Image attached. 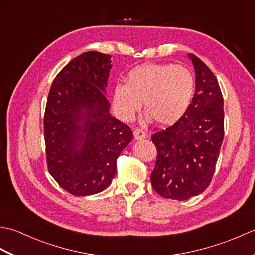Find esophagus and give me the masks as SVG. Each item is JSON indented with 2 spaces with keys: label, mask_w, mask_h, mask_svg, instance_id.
I'll list each match as a JSON object with an SVG mask.
<instances>
[{
  "label": "esophagus",
  "mask_w": 255,
  "mask_h": 255,
  "mask_svg": "<svg viewBox=\"0 0 255 255\" xmlns=\"http://www.w3.org/2000/svg\"><path fill=\"white\" fill-rule=\"evenodd\" d=\"M133 137L136 140H142L144 139L145 137H147V132H145L144 130H142V129H139L137 128L136 130L133 131Z\"/></svg>",
  "instance_id": "esophagus-1"
}]
</instances>
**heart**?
<instances>
[{
	"label": "heart",
	"instance_id": "heart-1",
	"mask_svg": "<svg viewBox=\"0 0 255 255\" xmlns=\"http://www.w3.org/2000/svg\"><path fill=\"white\" fill-rule=\"evenodd\" d=\"M195 78L189 69L172 63H144L126 75V84L113 89V105L123 121H131L143 101L148 118L162 126L181 121L191 106Z\"/></svg>",
	"mask_w": 255,
	"mask_h": 255
}]
</instances>
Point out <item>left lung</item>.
<instances>
[{"label":"left lung","instance_id":"1","mask_svg":"<svg viewBox=\"0 0 255 255\" xmlns=\"http://www.w3.org/2000/svg\"><path fill=\"white\" fill-rule=\"evenodd\" d=\"M195 93L181 121L152 134L155 166L151 184L162 197L185 200L211 182L224 140V97L215 74L195 55Z\"/></svg>","mask_w":255,"mask_h":255}]
</instances>
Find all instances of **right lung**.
Instances as JSON below:
<instances>
[{"instance_id":"1","label":"right lung","mask_w":255,"mask_h":255,"mask_svg":"<svg viewBox=\"0 0 255 255\" xmlns=\"http://www.w3.org/2000/svg\"><path fill=\"white\" fill-rule=\"evenodd\" d=\"M110 55L84 52L58 73L48 94L44 133L48 171L74 196L100 193L132 140L128 125L110 114L105 88Z\"/></svg>"}]
</instances>
